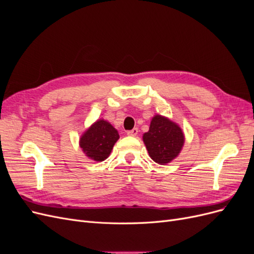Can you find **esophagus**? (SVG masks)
I'll list each match as a JSON object with an SVG mask.
<instances>
[{
    "label": "esophagus",
    "mask_w": 254,
    "mask_h": 254,
    "mask_svg": "<svg viewBox=\"0 0 254 254\" xmlns=\"http://www.w3.org/2000/svg\"><path fill=\"white\" fill-rule=\"evenodd\" d=\"M137 132H139V129L137 128H133L131 130H128L127 131V134L130 135V136H135L137 134Z\"/></svg>",
    "instance_id": "1"
}]
</instances>
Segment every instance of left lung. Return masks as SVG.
Here are the masks:
<instances>
[{
	"label": "left lung",
	"instance_id": "8db88e82",
	"mask_svg": "<svg viewBox=\"0 0 254 254\" xmlns=\"http://www.w3.org/2000/svg\"><path fill=\"white\" fill-rule=\"evenodd\" d=\"M143 141L150 158L159 164L170 163L182 148L184 135L181 128L168 119L156 115L151 120L148 132L143 135Z\"/></svg>",
	"mask_w": 254,
	"mask_h": 254
}]
</instances>
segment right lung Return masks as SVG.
<instances>
[{
    "label": "right lung",
    "mask_w": 254,
    "mask_h": 254,
    "mask_svg": "<svg viewBox=\"0 0 254 254\" xmlns=\"http://www.w3.org/2000/svg\"><path fill=\"white\" fill-rule=\"evenodd\" d=\"M119 137L118 130L110 123L99 120L82 134L80 147L87 157L101 162L109 157Z\"/></svg>",
    "instance_id": "right-lung-1"
}]
</instances>
